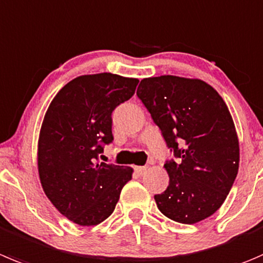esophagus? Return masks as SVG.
<instances>
[{
    "label": "esophagus",
    "mask_w": 263,
    "mask_h": 263,
    "mask_svg": "<svg viewBox=\"0 0 263 263\" xmlns=\"http://www.w3.org/2000/svg\"><path fill=\"white\" fill-rule=\"evenodd\" d=\"M135 171H136V173H139V175H144L147 171V167H144V165H136V167H135Z\"/></svg>",
    "instance_id": "1"
}]
</instances>
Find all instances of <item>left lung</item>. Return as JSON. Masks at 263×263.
Instances as JSON below:
<instances>
[{"instance_id":"1","label":"left lung","mask_w":263,"mask_h":263,"mask_svg":"<svg viewBox=\"0 0 263 263\" xmlns=\"http://www.w3.org/2000/svg\"><path fill=\"white\" fill-rule=\"evenodd\" d=\"M136 93L178 158L164 164L170 183L154 196L158 210L186 225L205 220L223 204L239 170V139L228 105L198 78H144Z\"/></svg>"}]
</instances>
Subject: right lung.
I'll list each match as a JSON object with an SVG mask.
<instances>
[{"label": "right lung", "mask_w": 263, "mask_h": 263, "mask_svg": "<svg viewBox=\"0 0 263 263\" xmlns=\"http://www.w3.org/2000/svg\"><path fill=\"white\" fill-rule=\"evenodd\" d=\"M137 78L85 74L64 86L48 105L38 137L41 185L53 207L80 226H95L113 213L134 170L100 163L113 141L111 113L134 96Z\"/></svg>", "instance_id": "1"}]
</instances>
